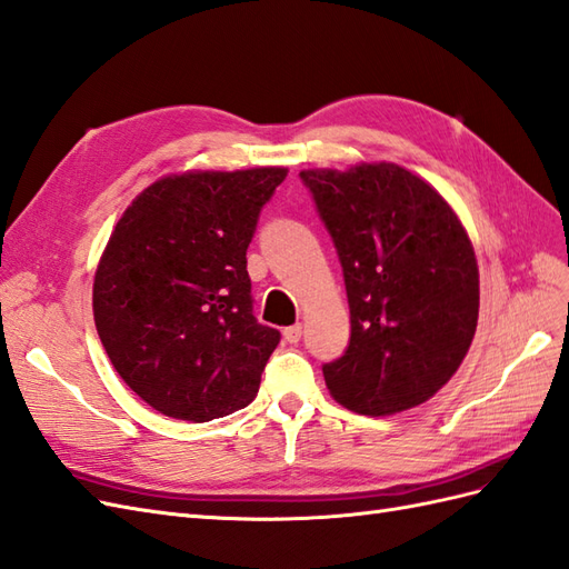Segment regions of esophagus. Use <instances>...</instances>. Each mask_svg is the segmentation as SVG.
<instances>
[{
    "mask_svg": "<svg viewBox=\"0 0 569 569\" xmlns=\"http://www.w3.org/2000/svg\"><path fill=\"white\" fill-rule=\"evenodd\" d=\"M300 337H302V325H293V327H286L283 329V339L288 343H298Z\"/></svg>",
    "mask_w": 569,
    "mask_h": 569,
    "instance_id": "1",
    "label": "esophagus"
}]
</instances>
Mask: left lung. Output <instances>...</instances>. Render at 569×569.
<instances>
[{"label":"left lung","mask_w":569,"mask_h":569,"mask_svg":"<svg viewBox=\"0 0 569 569\" xmlns=\"http://www.w3.org/2000/svg\"><path fill=\"white\" fill-rule=\"evenodd\" d=\"M337 247L351 341L325 362L331 397L362 416L428 401L469 353L478 264L459 216L397 163L302 170Z\"/></svg>","instance_id":"1"}]
</instances>
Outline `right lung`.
Here are the masks:
<instances>
[{"label":"right lung","instance_id":"right-lung-1","mask_svg":"<svg viewBox=\"0 0 569 569\" xmlns=\"http://www.w3.org/2000/svg\"><path fill=\"white\" fill-rule=\"evenodd\" d=\"M286 174H168L114 226L96 269V329L127 387L163 416L207 423L257 397L281 333L252 315L247 247Z\"/></svg>","mask_w":569,"mask_h":569}]
</instances>
